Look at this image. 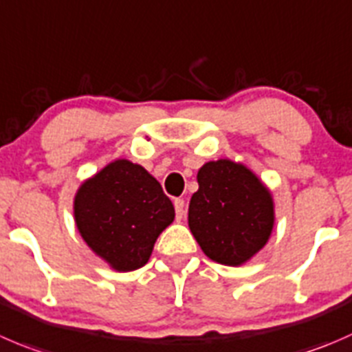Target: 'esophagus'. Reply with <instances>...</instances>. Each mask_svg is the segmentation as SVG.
Instances as JSON below:
<instances>
[{
    "label": "esophagus",
    "mask_w": 352,
    "mask_h": 352,
    "mask_svg": "<svg viewBox=\"0 0 352 352\" xmlns=\"http://www.w3.org/2000/svg\"><path fill=\"white\" fill-rule=\"evenodd\" d=\"M173 206H175V213H177V218H184V214H186V203H184V199H180V197H177L175 201H173Z\"/></svg>",
    "instance_id": "obj_1"
}]
</instances>
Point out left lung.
Returning <instances> with one entry per match:
<instances>
[{"mask_svg": "<svg viewBox=\"0 0 352 352\" xmlns=\"http://www.w3.org/2000/svg\"><path fill=\"white\" fill-rule=\"evenodd\" d=\"M189 203V228L204 254L227 267L251 259L270 239L275 213L267 186L242 163L208 162Z\"/></svg>", "mask_w": 352, "mask_h": 352, "instance_id": "obj_1", "label": "left lung"}]
</instances>
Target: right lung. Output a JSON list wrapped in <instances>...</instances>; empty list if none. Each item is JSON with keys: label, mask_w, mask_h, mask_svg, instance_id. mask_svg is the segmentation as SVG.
<instances>
[{"label": "right lung", "mask_w": 352, "mask_h": 352, "mask_svg": "<svg viewBox=\"0 0 352 352\" xmlns=\"http://www.w3.org/2000/svg\"><path fill=\"white\" fill-rule=\"evenodd\" d=\"M74 214L85 244L113 270L132 272L148 263L175 210L146 168L115 160L78 187Z\"/></svg>", "instance_id": "right-lung-1"}]
</instances>
